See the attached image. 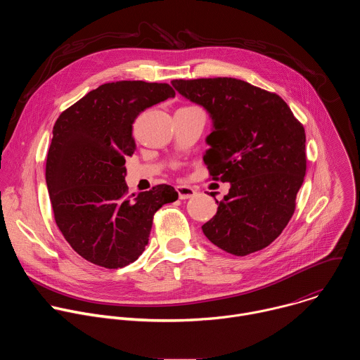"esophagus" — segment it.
Returning <instances> with one entry per match:
<instances>
[{
	"instance_id": "obj_1",
	"label": "esophagus",
	"mask_w": 360,
	"mask_h": 360,
	"mask_svg": "<svg viewBox=\"0 0 360 360\" xmlns=\"http://www.w3.org/2000/svg\"><path fill=\"white\" fill-rule=\"evenodd\" d=\"M176 192H178L179 199H189V198L195 196V193H196V191L192 186H188V185L176 186Z\"/></svg>"
}]
</instances>
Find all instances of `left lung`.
Returning a JSON list of instances; mask_svg holds the SVG:
<instances>
[{
	"instance_id": "8db88e82",
	"label": "left lung",
	"mask_w": 360,
	"mask_h": 360,
	"mask_svg": "<svg viewBox=\"0 0 360 360\" xmlns=\"http://www.w3.org/2000/svg\"><path fill=\"white\" fill-rule=\"evenodd\" d=\"M207 110L212 132L203 153L214 179L229 182L217 215L202 225L214 245L236 256L261 250L285 229L306 172L304 129L286 102L236 78L174 79Z\"/></svg>"
}]
</instances>
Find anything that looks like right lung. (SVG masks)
Masks as SVG:
<instances>
[{
	"label": "right lung",
	"instance_id": "add662e5",
	"mask_svg": "<svg viewBox=\"0 0 360 360\" xmlns=\"http://www.w3.org/2000/svg\"><path fill=\"white\" fill-rule=\"evenodd\" d=\"M174 96L168 84L110 82L57 120L45 181L57 226L84 259L108 269L136 261L148 245L153 214L178 199L171 185L132 198L125 182V160L135 150L134 121Z\"/></svg>",
	"mask_w": 360,
	"mask_h": 360
}]
</instances>
